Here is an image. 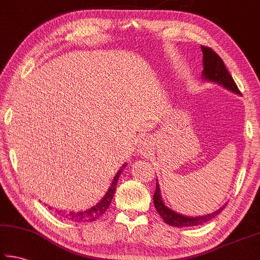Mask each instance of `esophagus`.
<instances>
[{
    "mask_svg": "<svg viewBox=\"0 0 260 260\" xmlns=\"http://www.w3.org/2000/svg\"><path fill=\"white\" fill-rule=\"evenodd\" d=\"M149 147H150V141H149V139L141 140L140 143L138 144V152L140 153V155L146 156Z\"/></svg>",
    "mask_w": 260,
    "mask_h": 260,
    "instance_id": "1",
    "label": "esophagus"
}]
</instances>
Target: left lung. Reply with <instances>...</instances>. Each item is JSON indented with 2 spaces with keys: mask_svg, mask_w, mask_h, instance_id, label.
Wrapping results in <instances>:
<instances>
[{
  "mask_svg": "<svg viewBox=\"0 0 260 260\" xmlns=\"http://www.w3.org/2000/svg\"><path fill=\"white\" fill-rule=\"evenodd\" d=\"M201 49L203 51V65H204L203 72H202V78L206 81L218 83V85L226 88L227 90L232 91V93L240 95L241 91L239 90V88H237L235 81L233 80L230 72L227 71L222 59L220 58V57L209 47L201 46ZM153 204H155L157 212L160 214V217L167 223V225L180 227V228L202 225V223L209 221V220L213 219L215 215H218L223 209H225V205H226L225 204L223 206H221L219 210L214 211L212 213L199 215V217H188V215L180 214L178 212H175V211L171 210L170 208H167L164 202H162L158 180L156 183L155 195H153Z\"/></svg>",
  "mask_w": 260,
  "mask_h": 260,
  "instance_id": "left-lung-1",
  "label": "left lung"
}]
</instances>
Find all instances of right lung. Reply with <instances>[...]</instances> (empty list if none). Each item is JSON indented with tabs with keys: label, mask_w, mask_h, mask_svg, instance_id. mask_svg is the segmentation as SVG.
Wrapping results in <instances>:
<instances>
[{
	"label": "right lung",
	"mask_w": 260,
	"mask_h": 260,
	"mask_svg": "<svg viewBox=\"0 0 260 260\" xmlns=\"http://www.w3.org/2000/svg\"><path fill=\"white\" fill-rule=\"evenodd\" d=\"M125 166L126 164L122 165V169H124ZM122 169L118 171L117 174L114 175L111 186H110V188L108 189V191L105 192L103 199L101 200L95 206H91L90 209H87L83 211H71V212H68V211H63V210H56V213L59 214L64 220H70V221H74V222H91V221H95V220H98L100 217H102V215L105 213V211L109 209L110 204H111L113 195L114 192H116L118 179L120 177ZM51 209L52 208H49V210Z\"/></svg>",
	"instance_id": "obj_1"
}]
</instances>
